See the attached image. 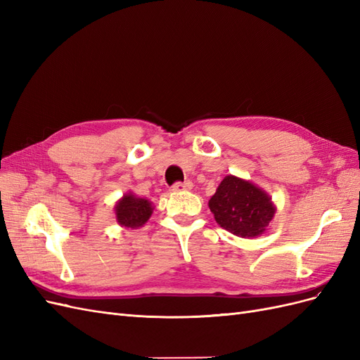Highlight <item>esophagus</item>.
Returning <instances> with one entry per match:
<instances>
[{
	"label": "esophagus",
	"mask_w": 360,
	"mask_h": 360,
	"mask_svg": "<svg viewBox=\"0 0 360 360\" xmlns=\"http://www.w3.org/2000/svg\"><path fill=\"white\" fill-rule=\"evenodd\" d=\"M189 189H192V183L191 181H176L171 186V191H176V192H179V191H189Z\"/></svg>",
	"instance_id": "esophagus-1"
}]
</instances>
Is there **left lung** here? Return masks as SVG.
<instances>
[{
  "mask_svg": "<svg viewBox=\"0 0 360 360\" xmlns=\"http://www.w3.org/2000/svg\"><path fill=\"white\" fill-rule=\"evenodd\" d=\"M209 207L224 230L245 238L263 234L275 214V207L264 191L234 176L221 181Z\"/></svg>",
  "mask_w": 360,
  "mask_h": 360,
  "instance_id": "obj_1",
  "label": "left lung"
}]
</instances>
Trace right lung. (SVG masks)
<instances>
[{
    "mask_svg": "<svg viewBox=\"0 0 360 360\" xmlns=\"http://www.w3.org/2000/svg\"><path fill=\"white\" fill-rule=\"evenodd\" d=\"M151 213H153L151 202L144 198H136L132 193H126L115 205L117 222L126 228H132V230L143 226Z\"/></svg>",
    "mask_w": 360,
    "mask_h": 360,
    "instance_id": "obj_1",
    "label": "right lung"
}]
</instances>
